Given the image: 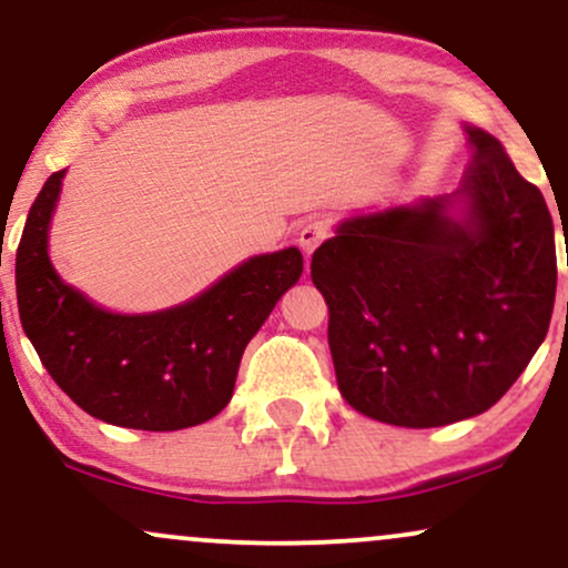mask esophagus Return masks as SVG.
Here are the masks:
<instances>
[{"mask_svg":"<svg viewBox=\"0 0 568 568\" xmlns=\"http://www.w3.org/2000/svg\"><path fill=\"white\" fill-rule=\"evenodd\" d=\"M328 234H331V224L325 219H310L302 230H298V245H302L306 262H310V256L315 253V247L321 245Z\"/></svg>","mask_w":568,"mask_h":568,"instance_id":"34e87169","label":"esophagus"}]
</instances>
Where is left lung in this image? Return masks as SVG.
<instances>
[{"instance_id":"obj_1","label":"left lung","mask_w":568,"mask_h":568,"mask_svg":"<svg viewBox=\"0 0 568 568\" xmlns=\"http://www.w3.org/2000/svg\"><path fill=\"white\" fill-rule=\"evenodd\" d=\"M462 189L344 221L312 253L328 304L344 400L397 427L484 414L545 342L556 304V237L542 192L494 135L467 128Z\"/></svg>"}]
</instances>
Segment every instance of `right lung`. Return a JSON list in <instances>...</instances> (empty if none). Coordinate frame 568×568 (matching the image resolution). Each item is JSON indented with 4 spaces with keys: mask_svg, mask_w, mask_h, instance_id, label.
Returning a JSON list of instances; mask_svg holds the SVG:
<instances>
[{
    "mask_svg": "<svg viewBox=\"0 0 568 568\" xmlns=\"http://www.w3.org/2000/svg\"><path fill=\"white\" fill-rule=\"evenodd\" d=\"M63 173L44 181L16 256L18 312L42 366L77 406L109 425L168 433L213 419L234 393L247 342L302 277L298 247L251 258L189 304L112 315L61 283L48 258Z\"/></svg>",
    "mask_w": 568,
    "mask_h": 568,
    "instance_id": "obj_1",
    "label": "right lung"
}]
</instances>
